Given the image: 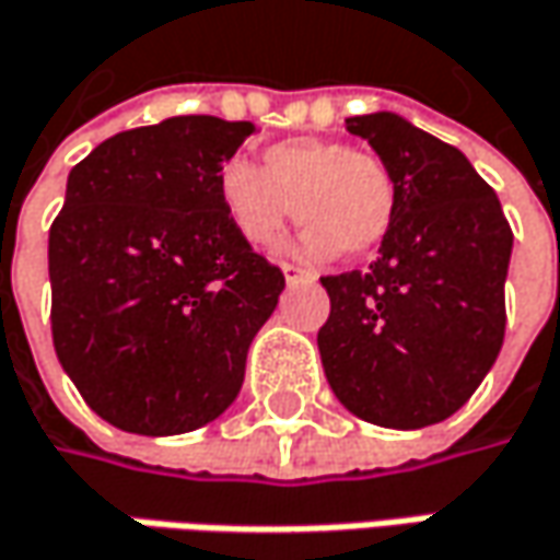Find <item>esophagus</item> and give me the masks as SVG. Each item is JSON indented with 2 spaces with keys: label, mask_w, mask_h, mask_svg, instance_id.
<instances>
[{
  "label": "esophagus",
  "mask_w": 560,
  "mask_h": 560,
  "mask_svg": "<svg viewBox=\"0 0 560 560\" xmlns=\"http://www.w3.org/2000/svg\"><path fill=\"white\" fill-rule=\"evenodd\" d=\"M281 272H284V281L288 284H301V281H316L311 269H301V266H294V262H281Z\"/></svg>",
  "instance_id": "obj_1"
}]
</instances>
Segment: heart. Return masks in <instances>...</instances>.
I'll return each instance as SVG.
<instances>
[{
  "mask_svg": "<svg viewBox=\"0 0 560 560\" xmlns=\"http://www.w3.org/2000/svg\"><path fill=\"white\" fill-rule=\"evenodd\" d=\"M218 199L253 247H276L298 214V249L311 259L368 256L386 241L399 183L377 151L342 139L301 136L262 151V167L231 158L218 171Z\"/></svg>",
  "mask_w": 560,
  "mask_h": 560,
  "instance_id": "heart-1",
  "label": "heart"
}]
</instances>
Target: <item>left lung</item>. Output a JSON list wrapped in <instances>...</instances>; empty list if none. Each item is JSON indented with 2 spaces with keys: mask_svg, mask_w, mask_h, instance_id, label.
Here are the masks:
<instances>
[{
  "mask_svg": "<svg viewBox=\"0 0 560 560\" xmlns=\"http://www.w3.org/2000/svg\"><path fill=\"white\" fill-rule=\"evenodd\" d=\"M393 167L399 206L377 262L323 276V371L351 415L415 431L469 402L504 346L510 231L466 154L396 114L346 119Z\"/></svg>",
  "mask_w": 560,
  "mask_h": 560,
  "instance_id": "8db88e82",
  "label": "left lung"
}]
</instances>
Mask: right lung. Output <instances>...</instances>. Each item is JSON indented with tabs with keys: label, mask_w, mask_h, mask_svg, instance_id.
I'll return each mask as SVG.
<instances>
[{
	"label": "right lung",
	"mask_w": 560,
	"mask_h": 560,
	"mask_svg": "<svg viewBox=\"0 0 560 560\" xmlns=\"http://www.w3.org/2000/svg\"><path fill=\"white\" fill-rule=\"evenodd\" d=\"M253 122L171 116L79 161L50 228L52 348L119 431L164 438L228 409L284 276L218 199Z\"/></svg>",
	"instance_id": "right-lung-1"
}]
</instances>
